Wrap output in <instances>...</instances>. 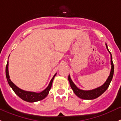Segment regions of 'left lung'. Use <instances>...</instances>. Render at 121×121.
<instances>
[{"instance_id": "left-lung-1", "label": "left lung", "mask_w": 121, "mask_h": 121, "mask_svg": "<svg viewBox=\"0 0 121 121\" xmlns=\"http://www.w3.org/2000/svg\"><path fill=\"white\" fill-rule=\"evenodd\" d=\"M106 47H107V50H108L107 44H106ZM108 52H110V55H111V71H110V75H109V77H108L107 80H106L105 82V83L103 85H102L101 86L98 87V88L94 89V90H88V91L80 90V89L77 88L75 84L73 83V82H72V80H71V77L69 75V76H68V80H69V83H70L71 88L72 89V90H73V92L75 93V95H76L77 96H78L79 98L82 99L86 100L94 99H96L97 97H99L100 95H102V94L107 90V88H108L111 80L113 78V73H114V65H113V60H112V56H111V53H110V52L109 50Z\"/></svg>"}]
</instances>
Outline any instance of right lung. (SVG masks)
<instances>
[{"instance_id": "1", "label": "right lung", "mask_w": 121, "mask_h": 121, "mask_svg": "<svg viewBox=\"0 0 121 121\" xmlns=\"http://www.w3.org/2000/svg\"><path fill=\"white\" fill-rule=\"evenodd\" d=\"M5 72H6V77H7L8 84L10 86V87L12 88L13 90L14 91V92H15L17 95H18L20 98L24 100H25V101L29 102H35L39 101V100H41L44 99L45 97H47V95L49 94L50 88L52 87V82H53L55 76L56 74V73L55 74L54 76L53 77V78L50 80L48 86L44 91H43L41 92H31V91H24V90H21V89L19 88L17 86H16L11 82L10 78V76H9V73H8V61L7 62V66H6Z\"/></svg>"}]
</instances>
